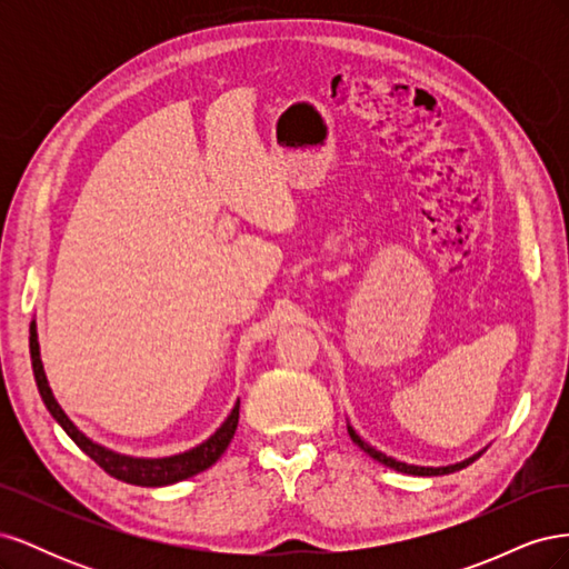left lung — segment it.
I'll return each mask as SVG.
<instances>
[{
    "instance_id": "1",
    "label": "left lung",
    "mask_w": 569,
    "mask_h": 569,
    "mask_svg": "<svg viewBox=\"0 0 569 569\" xmlns=\"http://www.w3.org/2000/svg\"><path fill=\"white\" fill-rule=\"evenodd\" d=\"M347 429H349V437H351V441L358 446L360 451H366L370 458H375L377 462L387 465V468H391V470H396V472L418 475V477H435V475H449V472L462 470V468H468L470 462H475V460H477L481 453H485V451H479V453H475V456H470V458H465L462 462H456V465H446V468H422V465H408V462L396 460V458H391V456H387V453H382V451H377L375 446H370L368 441H363V439H360V437L356 435V429H353L351 425H347Z\"/></svg>"
}]
</instances>
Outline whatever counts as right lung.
<instances>
[{
  "label": "right lung",
  "mask_w": 569,
  "mask_h": 569,
  "mask_svg": "<svg viewBox=\"0 0 569 569\" xmlns=\"http://www.w3.org/2000/svg\"><path fill=\"white\" fill-rule=\"evenodd\" d=\"M30 360H32V372H36L40 396H42L47 410L51 412V418H54L63 427V432L71 437L80 446V449L99 465L101 470L109 472L111 477H116L120 481H128V485L168 487V485H176V481H182L187 477H194L203 470H209L211 465L222 453H226V449L234 437V429L239 422V401L230 410L226 422H222L209 439L201 441L199 446H194V449H189L184 453L166 456V458H132V456L116 453V451L107 449V446H101V443L92 441L90 437H84L80 429L71 422V418L66 416L63 408L57 403L54 393H51V387L47 382L44 368H42L36 320L30 322Z\"/></svg>",
  "instance_id": "add662e5"
}]
</instances>
